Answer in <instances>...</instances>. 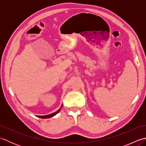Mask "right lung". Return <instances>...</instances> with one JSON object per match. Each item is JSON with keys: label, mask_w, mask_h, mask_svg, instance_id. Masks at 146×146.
Segmentation results:
<instances>
[{"label": "right lung", "mask_w": 146, "mask_h": 146, "mask_svg": "<svg viewBox=\"0 0 146 146\" xmlns=\"http://www.w3.org/2000/svg\"><path fill=\"white\" fill-rule=\"evenodd\" d=\"M62 105H61V108H60V109L56 111H55V112H54V113H51V114H49V115H42V116L39 115V116H37V117H39V118H41V119H49V118H51V117H53V116L55 115H56L58 112H60V110H61V107H62Z\"/></svg>", "instance_id": "1"}]
</instances>
